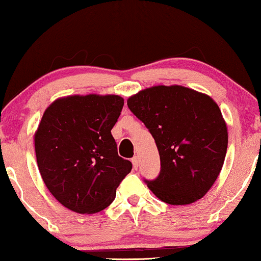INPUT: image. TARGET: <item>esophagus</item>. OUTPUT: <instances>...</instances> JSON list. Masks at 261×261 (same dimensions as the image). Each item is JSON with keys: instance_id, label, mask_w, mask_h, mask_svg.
Returning a JSON list of instances; mask_svg holds the SVG:
<instances>
[{"instance_id": "esophagus-1", "label": "esophagus", "mask_w": 261, "mask_h": 261, "mask_svg": "<svg viewBox=\"0 0 261 261\" xmlns=\"http://www.w3.org/2000/svg\"><path fill=\"white\" fill-rule=\"evenodd\" d=\"M132 162V165H134V169L137 170L138 169V165H139V161H138V157H134L131 159Z\"/></svg>"}]
</instances>
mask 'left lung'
<instances>
[{"instance_id": "1", "label": "left lung", "mask_w": 261, "mask_h": 261, "mask_svg": "<svg viewBox=\"0 0 261 261\" xmlns=\"http://www.w3.org/2000/svg\"><path fill=\"white\" fill-rule=\"evenodd\" d=\"M127 107L157 144L161 173L145 180L158 199L188 205L215 184L227 150V126L208 95L181 85H155L129 97Z\"/></svg>"}]
</instances>
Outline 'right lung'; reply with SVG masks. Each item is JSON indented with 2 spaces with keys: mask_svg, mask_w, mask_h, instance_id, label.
I'll use <instances>...</instances> for the list:
<instances>
[{
  "mask_svg": "<svg viewBox=\"0 0 261 261\" xmlns=\"http://www.w3.org/2000/svg\"><path fill=\"white\" fill-rule=\"evenodd\" d=\"M124 106L118 95H73L44 111L35 152L41 177L65 207L92 215L108 207L132 164L119 157L111 129Z\"/></svg>",
  "mask_w": 261,
  "mask_h": 261,
  "instance_id": "1",
  "label": "right lung"
}]
</instances>
